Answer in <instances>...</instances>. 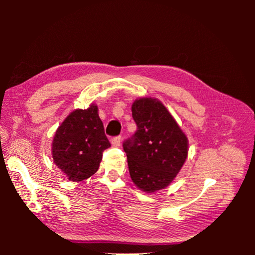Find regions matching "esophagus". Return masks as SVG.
Segmentation results:
<instances>
[{"label":"esophagus","mask_w":255,"mask_h":255,"mask_svg":"<svg viewBox=\"0 0 255 255\" xmlns=\"http://www.w3.org/2000/svg\"><path fill=\"white\" fill-rule=\"evenodd\" d=\"M111 144L115 146V147H119L122 145V136H116L111 138Z\"/></svg>","instance_id":"34e87169"}]
</instances>
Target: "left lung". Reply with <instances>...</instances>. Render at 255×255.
<instances>
[{
	"instance_id": "8db88e82",
	"label": "left lung",
	"mask_w": 255,
	"mask_h": 255,
	"mask_svg": "<svg viewBox=\"0 0 255 255\" xmlns=\"http://www.w3.org/2000/svg\"><path fill=\"white\" fill-rule=\"evenodd\" d=\"M135 133L123 143L132 182L146 192L167 187L188 155V139L161 102L150 98L131 107Z\"/></svg>"
}]
</instances>
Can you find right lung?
<instances>
[{
  "label": "right lung",
  "mask_w": 255,
  "mask_h": 255,
  "mask_svg": "<svg viewBox=\"0 0 255 255\" xmlns=\"http://www.w3.org/2000/svg\"><path fill=\"white\" fill-rule=\"evenodd\" d=\"M98 107L73 111L58 127L53 140V158L68 180L83 181L99 169L103 150L110 147Z\"/></svg>",
  "instance_id": "right-lung-1"
}]
</instances>
